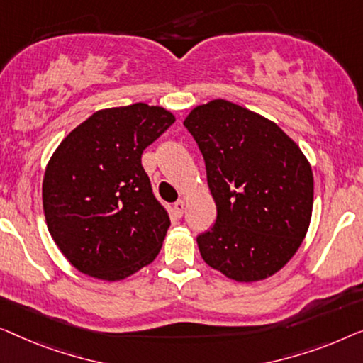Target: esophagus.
<instances>
[{"mask_svg":"<svg viewBox=\"0 0 363 363\" xmlns=\"http://www.w3.org/2000/svg\"><path fill=\"white\" fill-rule=\"evenodd\" d=\"M184 206H186V203H184L182 199H179V201H177V202L174 203V207H172V211H174V216H176V217H182Z\"/></svg>","mask_w":363,"mask_h":363,"instance_id":"1","label":"esophagus"}]
</instances>
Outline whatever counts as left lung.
I'll return each mask as SVG.
<instances>
[{
  "mask_svg": "<svg viewBox=\"0 0 363 363\" xmlns=\"http://www.w3.org/2000/svg\"><path fill=\"white\" fill-rule=\"evenodd\" d=\"M184 126L202 152L217 206L212 230L197 237L203 262L238 283L273 277L308 233V157L274 121L228 100L196 106Z\"/></svg>",
  "mask_w": 363,
  "mask_h": 363,
  "instance_id": "left-lung-1",
  "label": "left lung"
}]
</instances>
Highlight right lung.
Instances as JSON below:
<instances>
[{
    "instance_id": "right-lung-1",
    "label": "right lung",
    "mask_w": 363,
    "mask_h": 363,
    "mask_svg": "<svg viewBox=\"0 0 363 363\" xmlns=\"http://www.w3.org/2000/svg\"><path fill=\"white\" fill-rule=\"evenodd\" d=\"M174 121L162 106L104 108L50 156L43 179L45 223L80 273L121 281L157 257L171 220L141 155Z\"/></svg>"
}]
</instances>
